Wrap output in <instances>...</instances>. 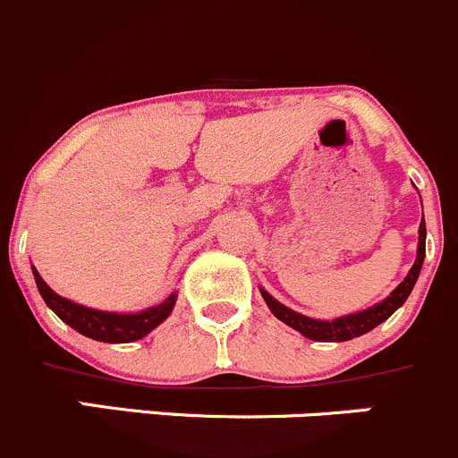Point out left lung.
I'll list each match as a JSON object with an SVG mask.
<instances>
[{"mask_svg":"<svg viewBox=\"0 0 458 458\" xmlns=\"http://www.w3.org/2000/svg\"><path fill=\"white\" fill-rule=\"evenodd\" d=\"M426 221H421L419 225V248H417V259H414V266L410 267V272L405 275V279L387 294L383 301L374 303V306L366 308L361 312H352V315L336 317L332 321H321V318H312L301 315V312L290 310L288 306H284L281 301H276L267 290L259 288L263 301L267 303L270 312L279 321H284L285 326H290L293 330L301 332L303 336L312 341H326V344H341V341L357 339V336L366 335V332L374 330L378 323H383L386 318H390L405 303V299L412 293L414 284L419 279V272L423 267V259H426Z\"/></svg>","mask_w":458,"mask_h":458,"instance_id":"left-lung-1","label":"left lung"}]
</instances>
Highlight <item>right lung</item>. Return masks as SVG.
<instances>
[{
    "mask_svg": "<svg viewBox=\"0 0 458 458\" xmlns=\"http://www.w3.org/2000/svg\"><path fill=\"white\" fill-rule=\"evenodd\" d=\"M32 276H35L37 290H39L41 299L46 306L55 312L64 323L77 330L80 335L88 336V339L104 341V344H131V341H140L146 335H150L159 323L173 312L174 303H177V290L170 293L165 301L159 306L146 308L140 312H108V310H97V308L81 306V303L71 301V299L62 297L55 293L39 272L32 266Z\"/></svg>",
    "mask_w": 458,
    "mask_h": 458,
    "instance_id": "right-lung-1",
    "label": "right lung"
}]
</instances>
